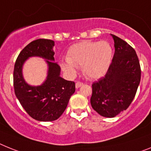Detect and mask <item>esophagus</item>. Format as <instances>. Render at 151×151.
Segmentation results:
<instances>
[{
    "label": "esophagus",
    "instance_id": "34e87169",
    "mask_svg": "<svg viewBox=\"0 0 151 151\" xmlns=\"http://www.w3.org/2000/svg\"><path fill=\"white\" fill-rule=\"evenodd\" d=\"M82 85H83V83H81V82H77V83H76V84H75V87H76V88H77V89H78V88L81 87Z\"/></svg>",
    "mask_w": 151,
    "mask_h": 151
}]
</instances>
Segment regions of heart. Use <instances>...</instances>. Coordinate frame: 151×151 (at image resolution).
Here are the masks:
<instances>
[{"mask_svg": "<svg viewBox=\"0 0 151 151\" xmlns=\"http://www.w3.org/2000/svg\"><path fill=\"white\" fill-rule=\"evenodd\" d=\"M113 47L106 40H83L70 47L66 60L60 62L62 70L73 78L77 68L89 79H98L106 74L113 59Z\"/></svg>", "mask_w": 151, "mask_h": 151, "instance_id": "b5f03b06", "label": "heart"}]
</instances>
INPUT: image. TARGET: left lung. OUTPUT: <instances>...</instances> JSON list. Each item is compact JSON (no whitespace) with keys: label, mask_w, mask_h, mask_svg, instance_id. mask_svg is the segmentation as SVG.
Segmentation results:
<instances>
[{"label":"left lung","mask_w":151,"mask_h":151,"mask_svg":"<svg viewBox=\"0 0 151 151\" xmlns=\"http://www.w3.org/2000/svg\"><path fill=\"white\" fill-rule=\"evenodd\" d=\"M115 52L106 75L92 84L91 104L105 117H114L127 110L134 100L140 81V67L134 48L111 35Z\"/></svg>","instance_id":"left-lung-1"}]
</instances>
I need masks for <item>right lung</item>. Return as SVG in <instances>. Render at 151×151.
I'll list each match as a JSON object with an SVG mask.
<instances>
[{
  "instance_id": "right-lung-1",
  "label": "right lung",
  "mask_w": 151,
  "mask_h": 151,
  "mask_svg": "<svg viewBox=\"0 0 151 151\" xmlns=\"http://www.w3.org/2000/svg\"><path fill=\"white\" fill-rule=\"evenodd\" d=\"M54 40H34L21 50L14 64L15 95L26 112L38 121H53L59 118L75 92L74 82L60 77V66L54 60ZM33 56L44 59L48 66L46 79L40 86H30L22 75L23 64Z\"/></svg>"
}]
</instances>
